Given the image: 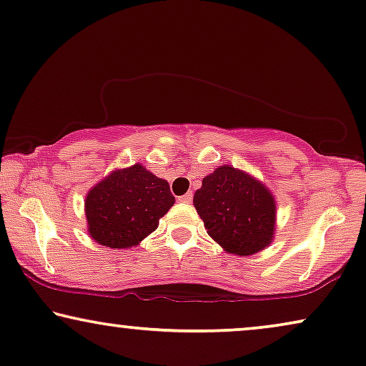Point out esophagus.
Returning <instances> with one entry per match:
<instances>
[{
    "label": "esophagus",
    "mask_w": 366,
    "mask_h": 366,
    "mask_svg": "<svg viewBox=\"0 0 366 366\" xmlns=\"http://www.w3.org/2000/svg\"><path fill=\"white\" fill-rule=\"evenodd\" d=\"M179 202H184V204L192 202V192H187V194L181 195V197H179Z\"/></svg>",
    "instance_id": "esophagus-1"
}]
</instances>
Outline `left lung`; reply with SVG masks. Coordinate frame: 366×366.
<instances>
[{
  "mask_svg": "<svg viewBox=\"0 0 366 366\" xmlns=\"http://www.w3.org/2000/svg\"><path fill=\"white\" fill-rule=\"evenodd\" d=\"M194 207L207 234L227 254L254 255L275 237L274 194L259 179L232 166H219L202 179Z\"/></svg>",
  "mask_w": 366,
  "mask_h": 366,
  "instance_id": "left-lung-1",
  "label": "left lung"
}]
</instances>
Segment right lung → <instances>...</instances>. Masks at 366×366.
<instances>
[{
	"label": "right lung",
	"mask_w": 366,
	"mask_h": 366,
	"mask_svg": "<svg viewBox=\"0 0 366 366\" xmlns=\"http://www.w3.org/2000/svg\"><path fill=\"white\" fill-rule=\"evenodd\" d=\"M176 199L169 182L141 164L111 171L84 200L87 234L109 249H129L157 229Z\"/></svg>",
	"instance_id": "right-lung-1"
}]
</instances>
